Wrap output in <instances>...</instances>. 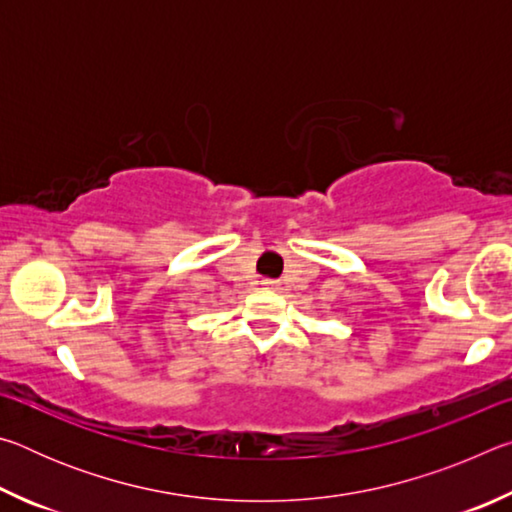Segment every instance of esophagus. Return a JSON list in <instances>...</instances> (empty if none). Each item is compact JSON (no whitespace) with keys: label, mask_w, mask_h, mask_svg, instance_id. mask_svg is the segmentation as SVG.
I'll use <instances>...</instances> for the list:
<instances>
[{"label":"esophagus","mask_w":512,"mask_h":512,"mask_svg":"<svg viewBox=\"0 0 512 512\" xmlns=\"http://www.w3.org/2000/svg\"><path fill=\"white\" fill-rule=\"evenodd\" d=\"M262 284H264L266 289H277V287H280V282H277V280H268V277H266V280H262Z\"/></svg>","instance_id":"34e87169"}]
</instances>
